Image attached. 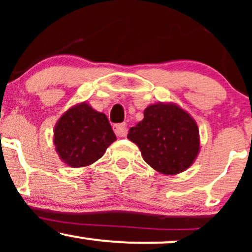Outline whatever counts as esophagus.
Returning a JSON list of instances; mask_svg holds the SVG:
<instances>
[{
  "mask_svg": "<svg viewBox=\"0 0 252 252\" xmlns=\"http://www.w3.org/2000/svg\"><path fill=\"white\" fill-rule=\"evenodd\" d=\"M115 130V134H116L118 137H124L128 132V128H126V123H121V124H116L114 126Z\"/></svg>",
  "mask_w": 252,
  "mask_h": 252,
  "instance_id": "34e87169",
  "label": "esophagus"
}]
</instances>
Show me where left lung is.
Instances as JSON below:
<instances>
[{
  "label": "left lung",
  "mask_w": 252,
  "mask_h": 252,
  "mask_svg": "<svg viewBox=\"0 0 252 252\" xmlns=\"http://www.w3.org/2000/svg\"><path fill=\"white\" fill-rule=\"evenodd\" d=\"M128 138L152 168L166 175L186 170L200 152L195 121L175 103L147 106L143 120L130 128Z\"/></svg>",
  "instance_id": "8db88e82"
}]
</instances>
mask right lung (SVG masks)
Listing matches in <instances>:
<instances>
[{
  "instance_id": "obj_1",
  "label": "right lung",
  "mask_w": 252,
  "mask_h": 252,
  "mask_svg": "<svg viewBox=\"0 0 252 252\" xmlns=\"http://www.w3.org/2000/svg\"><path fill=\"white\" fill-rule=\"evenodd\" d=\"M115 141L116 135L108 117L86 102L68 109L54 126L56 152L60 160L72 168L96 162Z\"/></svg>"
}]
</instances>
